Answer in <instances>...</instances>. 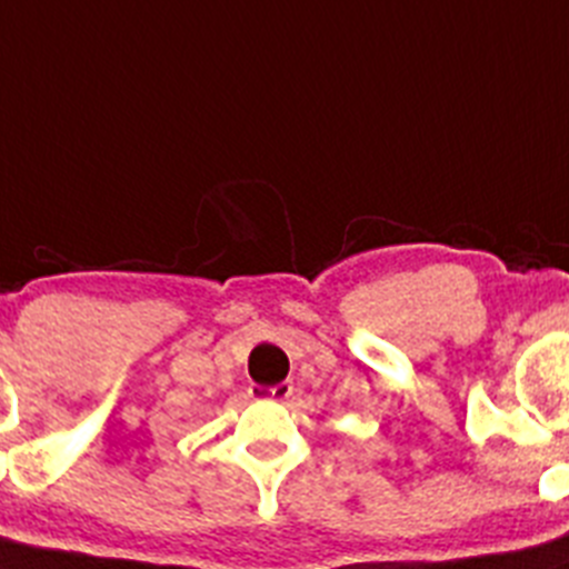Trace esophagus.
Returning <instances> with one entry per match:
<instances>
[{
  "mask_svg": "<svg viewBox=\"0 0 569 569\" xmlns=\"http://www.w3.org/2000/svg\"><path fill=\"white\" fill-rule=\"evenodd\" d=\"M291 392H295V385H291V381H280V385H274V387L252 385L249 396L258 398V401H289Z\"/></svg>",
  "mask_w": 569,
  "mask_h": 569,
  "instance_id": "1",
  "label": "esophagus"
}]
</instances>
